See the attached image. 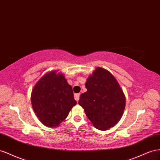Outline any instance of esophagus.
<instances>
[{"instance_id": "34e87169", "label": "esophagus", "mask_w": 160, "mask_h": 160, "mask_svg": "<svg viewBox=\"0 0 160 160\" xmlns=\"http://www.w3.org/2000/svg\"><path fill=\"white\" fill-rule=\"evenodd\" d=\"M74 99L78 102L80 99V94H74Z\"/></svg>"}]
</instances>
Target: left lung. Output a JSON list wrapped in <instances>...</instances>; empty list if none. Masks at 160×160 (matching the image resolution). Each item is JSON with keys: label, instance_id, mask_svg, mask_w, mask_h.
<instances>
[{"label": "left lung", "instance_id": "left-lung-1", "mask_svg": "<svg viewBox=\"0 0 160 160\" xmlns=\"http://www.w3.org/2000/svg\"><path fill=\"white\" fill-rule=\"evenodd\" d=\"M87 91L78 104L96 128L107 131L116 125L124 112L125 96L111 73L97 67L86 80Z\"/></svg>", "mask_w": 160, "mask_h": 160}]
</instances>
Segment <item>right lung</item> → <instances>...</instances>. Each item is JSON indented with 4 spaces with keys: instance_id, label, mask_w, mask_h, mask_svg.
Instances as JSON below:
<instances>
[{
    "instance_id": "obj_1",
    "label": "right lung",
    "mask_w": 160,
    "mask_h": 160,
    "mask_svg": "<svg viewBox=\"0 0 160 160\" xmlns=\"http://www.w3.org/2000/svg\"><path fill=\"white\" fill-rule=\"evenodd\" d=\"M31 100L36 116L49 127L60 125L76 104L72 86L58 70L41 78L32 89Z\"/></svg>"
}]
</instances>
